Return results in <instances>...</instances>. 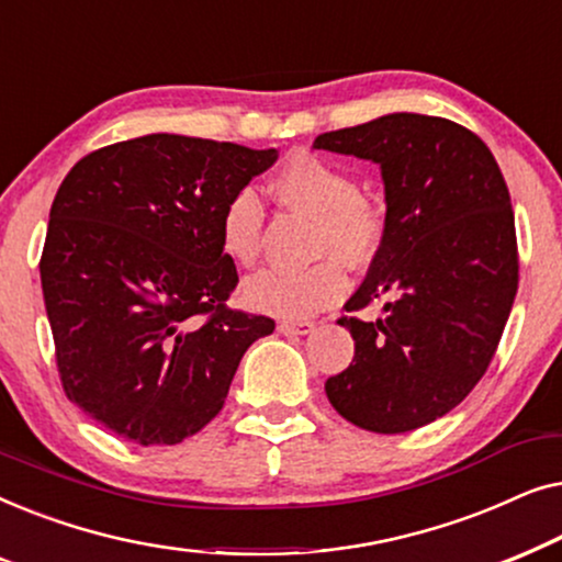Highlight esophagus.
Returning <instances> with one entry per match:
<instances>
[{"label":"esophagus","instance_id":"obj_1","mask_svg":"<svg viewBox=\"0 0 562 562\" xmlns=\"http://www.w3.org/2000/svg\"><path fill=\"white\" fill-rule=\"evenodd\" d=\"M279 329H281V333H286V335H310L314 329V322H310V319H283Z\"/></svg>","mask_w":562,"mask_h":562}]
</instances>
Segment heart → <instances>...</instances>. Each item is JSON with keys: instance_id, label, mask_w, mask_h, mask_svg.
Masks as SVG:
<instances>
[{"instance_id": "obj_1", "label": "heart", "mask_w": 562, "mask_h": 562, "mask_svg": "<svg viewBox=\"0 0 562 562\" xmlns=\"http://www.w3.org/2000/svg\"><path fill=\"white\" fill-rule=\"evenodd\" d=\"M268 194L289 210L317 222L314 256H327L310 268H266L248 279L243 294L252 310L276 317H310L335 306L348 291L345 266L363 268L383 240V220L360 194L352 173L314 153H291L268 179ZM263 206L252 191L229 196L217 222L220 250L235 266L258 263L263 245Z\"/></svg>"}]
</instances>
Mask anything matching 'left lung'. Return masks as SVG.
<instances>
[{
  "instance_id": "1",
  "label": "left lung",
  "mask_w": 562,
  "mask_h": 562,
  "mask_svg": "<svg viewBox=\"0 0 562 562\" xmlns=\"http://www.w3.org/2000/svg\"><path fill=\"white\" fill-rule=\"evenodd\" d=\"M314 148L381 166V250L345 312L386 299L383 317H340L356 356L325 383L368 432L440 419L488 371L519 286L509 189L486 143L445 117L396 112L319 135Z\"/></svg>"
}]
</instances>
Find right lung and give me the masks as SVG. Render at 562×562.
<instances>
[{
    "label": "right lung",
    "instance_id": "right-lung-1",
    "mask_svg": "<svg viewBox=\"0 0 562 562\" xmlns=\"http://www.w3.org/2000/svg\"><path fill=\"white\" fill-rule=\"evenodd\" d=\"M279 150L156 133L83 156L50 206L41 281L68 402L137 445H176L225 406L276 322L229 310L220 214Z\"/></svg>",
    "mask_w": 562,
    "mask_h": 562
}]
</instances>
